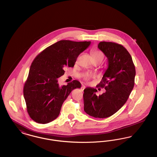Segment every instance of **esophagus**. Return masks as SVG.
<instances>
[{
    "label": "esophagus",
    "instance_id": "34e87169",
    "mask_svg": "<svg viewBox=\"0 0 157 157\" xmlns=\"http://www.w3.org/2000/svg\"><path fill=\"white\" fill-rule=\"evenodd\" d=\"M85 88V87L84 86H81V90L82 92H83Z\"/></svg>",
    "mask_w": 157,
    "mask_h": 157
}]
</instances>
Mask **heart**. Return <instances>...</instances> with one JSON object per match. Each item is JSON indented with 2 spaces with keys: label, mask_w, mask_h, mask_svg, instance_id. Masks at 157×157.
<instances>
[{
  "label": "heart",
  "mask_w": 157,
  "mask_h": 157,
  "mask_svg": "<svg viewBox=\"0 0 157 157\" xmlns=\"http://www.w3.org/2000/svg\"><path fill=\"white\" fill-rule=\"evenodd\" d=\"M92 56L93 59H103V58H104V54L101 51H100L99 50L95 49V50H93L92 51ZM92 76L90 74L86 73V74L83 75V79L85 81L87 82L92 78Z\"/></svg>",
  "instance_id": "1"
}]
</instances>
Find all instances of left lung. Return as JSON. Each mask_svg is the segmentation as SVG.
<instances>
[{
    "label": "left lung",
    "mask_w": 157,
    "mask_h": 157,
    "mask_svg": "<svg viewBox=\"0 0 157 157\" xmlns=\"http://www.w3.org/2000/svg\"><path fill=\"white\" fill-rule=\"evenodd\" d=\"M98 48L108 60V67L98 90L105 92L97 96V90L86 88L83 95L84 111L95 118L112 116L125 104L134 86L135 67L132 57L122 45L112 42H101Z\"/></svg>",
    "instance_id": "left-lung-1"
}]
</instances>
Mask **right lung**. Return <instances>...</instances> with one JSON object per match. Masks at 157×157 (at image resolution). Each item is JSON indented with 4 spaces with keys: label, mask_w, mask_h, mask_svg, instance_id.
<instances>
[{
    "label": "right lung",
    "mask_w": 157,
    "mask_h": 157,
    "mask_svg": "<svg viewBox=\"0 0 157 157\" xmlns=\"http://www.w3.org/2000/svg\"><path fill=\"white\" fill-rule=\"evenodd\" d=\"M90 42L62 40L46 48L33 60L23 86V95L30 118L47 124L59 115L62 105L71 91L80 88L77 80L60 86L58 78L65 69L74 67L78 56Z\"/></svg>",
    "instance_id": "right-lung-1"
}]
</instances>
